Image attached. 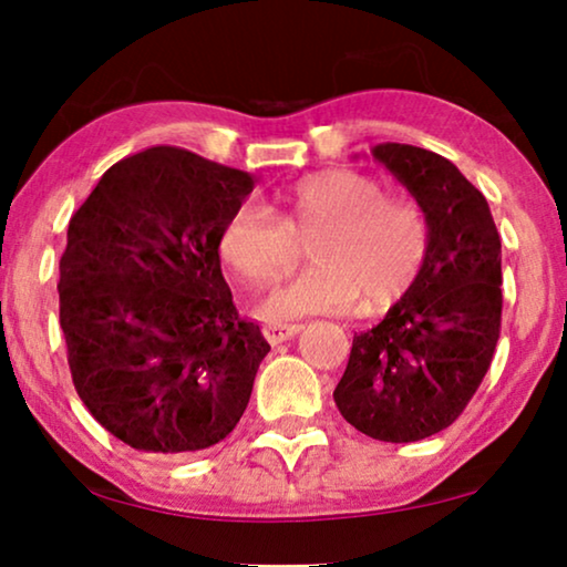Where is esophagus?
<instances>
[{"label": "esophagus", "mask_w": 567, "mask_h": 567, "mask_svg": "<svg viewBox=\"0 0 567 567\" xmlns=\"http://www.w3.org/2000/svg\"><path fill=\"white\" fill-rule=\"evenodd\" d=\"M301 330L299 322H284V324H262V336L270 346L284 343V340H291Z\"/></svg>", "instance_id": "esophagus-1"}]
</instances>
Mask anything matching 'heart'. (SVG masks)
<instances>
[{
    "label": "heart",
    "mask_w": 567,
    "mask_h": 567,
    "mask_svg": "<svg viewBox=\"0 0 567 567\" xmlns=\"http://www.w3.org/2000/svg\"><path fill=\"white\" fill-rule=\"evenodd\" d=\"M278 217L239 206L219 229V255L250 289H268L291 274L301 255L312 266L260 305L270 322L340 312L361 299L382 307L410 289L429 258L431 227L417 200L382 190L377 177L330 167L274 193Z\"/></svg>",
    "instance_id": "obj_1"
}]
</instances>
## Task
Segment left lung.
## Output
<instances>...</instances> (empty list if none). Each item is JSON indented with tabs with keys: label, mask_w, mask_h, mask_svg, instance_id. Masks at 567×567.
Segmentation results:
<instances>
[{
	"label": "left lung",
	"mask_w": 567,
	"mask_h": 567,
	"mask_svg": "<svg viewBox=\"0 0 567 567\" xmlns=\"http://www.w3.org/2000/svg\"><path fill=\"white\" fill-rule=\"evenodd\" d=\"M377 162L429 216L423 270L384 320L353 336L332 392L377 441L410 444L452 425L491 369L501 336V235L483 193L436 152L377 144Z\"/></svg>",
	"instance_id": "1"
}]
</instances>
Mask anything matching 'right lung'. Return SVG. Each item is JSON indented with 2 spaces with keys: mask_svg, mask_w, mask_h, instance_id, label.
<instances>
[{
  "mask_svg": "<svg viewBox=\"0 0 567 567\" xmlns=\"http://www.w3.org/2000/svg\"><path fill=\"white\" fill-rule=\"evenodd\" d=\"M252 175L177 146L115 162L76 208L59 260V322L74 390L138 452L227 439L270 346L237 312L219 229Z\"/></svg>",
  "mask_w": 567,
  "mask_h": 567,
  "instance_id": "right-lung-1",
  "label": "right lung"
}]
</instances>
